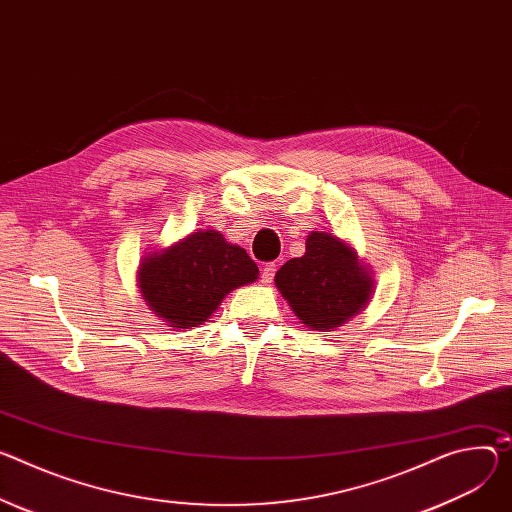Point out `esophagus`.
<instances>
[{"instance_id": "34e87169", "label": "esophagus", "mask_w": 512, "mask_h": 512, "mask_svg": "<svg viewBox=\"0 0 512 512\" xmlns=\"http://www.w3.org/2000/svg\"><path fill=\"white\" fill-rule=\"evenodd\" d=\"M275 263H265L263 267H261V282L263 284H271L273 282V275H275Z\"/></svg>"}]
</instances>
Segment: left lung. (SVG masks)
<instances>
[{
  "instance_id": "obj_1",
  "label": "left lung",
  "mask_w": 512,
  "mask_h": 512,
  "mask_svg": "<svg viewBox=\"0 0 512 512\" xmlns=\"http://www.w3.org/2000/svg\"><path fill=\"white\" fill-rule=\"evenodd\" d=\"M275 288L310 331L329 333L357 316L376 292L374 271L335 232L312 230L306 253L275 273Z\"/></svg>"
}]
</instances>
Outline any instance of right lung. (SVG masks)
<instances>
[{
    "mask_svg": "<svg viewBox=\"0 0 512 512\" xmlns=\"http://www.w3.org/2000/svg\"><path fill=\"white\" fill-rule=\"evenodd\" d=\"M257 277L259 269L247 251L212 228L147 253L136 271L138 292L149 310L177 331L200 327L232 290Z\"/></svg>",
    "mask_w": 512,
    "mask_h": 512,
    "instance_id": "obj_1",
    "label": "right lung"
}]
</instances>
